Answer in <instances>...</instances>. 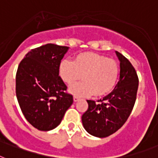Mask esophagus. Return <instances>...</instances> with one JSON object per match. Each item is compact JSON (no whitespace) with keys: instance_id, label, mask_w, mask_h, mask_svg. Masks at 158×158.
Masks as SVG:
<instances>
[{"instance_id":"34e87169","label":"esophagus","mask_w":158,"mask_h":158,"mask_svg":"<svg viewBox=\"0 0 158 158\" xmlns=\"http://www.w3.org/2000/svg\"><path fill=\"white\" fill-rule=\"evenodd\" d=\"M73 100H74V101H75V102H76V101H78L79 100V97H77V96H74V97H73Z\"/></svg>"}]
</instances>
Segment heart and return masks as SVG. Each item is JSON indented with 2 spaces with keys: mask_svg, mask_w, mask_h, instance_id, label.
Listing matches in <instances>:
<instances>
[{
  "mask_svg": "<svg viewBox=\"0 0 158 158\" xmlns=\"http://www.w3.org/2000/svg\"><path fill=\"white\" fill-rule=\"evenodd\" d=\"M59 75L67 84L80 78L83 81L70 86L69 92L76 96L103 97L114 88L119 75V66L114 59L92 52L76 55L74 61L63 60L59 65Z\"/></svg>",
  "mask_w": 158,
  "mask_h": 158,
  "instance_id": "heart-1",
  "label": "heart"
}]
</instances>
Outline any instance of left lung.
Listing matches in <instances>:
<instances>
[{
	"mask_svg": "<svg viewBox=\"0 0 158 158\" xmlns=\"http://www.w3.org/2000/svg\"><path fill=\"white\" fill-rule=\"evenodd\" d=\"M120 61V76L114 89L102 100H88V109L82 116L84 129L93 136L104 138L123 127L136 100L139 79L127 58L115 52Z\"/></svg>",
	"mask_w": 158,
	"mask_h": 158,
	"instance_id": "1",
	"label": "left lung"
}]
</instances>
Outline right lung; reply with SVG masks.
<instances>
[{
  "mask_svg": "<svg viewBox=\"0 0 158 158\" xmlns=\"http://www.w3.org/2000/svg\"><path fill=\"white\" fill-rule=\"evenodd\" d=\"M68 49L47 44L28 52L18 67L17 99L26 119L40 131L57 127L73 103L59 76V65Z\"/></svg>",
  "mask_w": 158,
  "mask_h": 158,
  "instance_id": "right-lung-1",
  "label": "right lung"
}]
</instances>
